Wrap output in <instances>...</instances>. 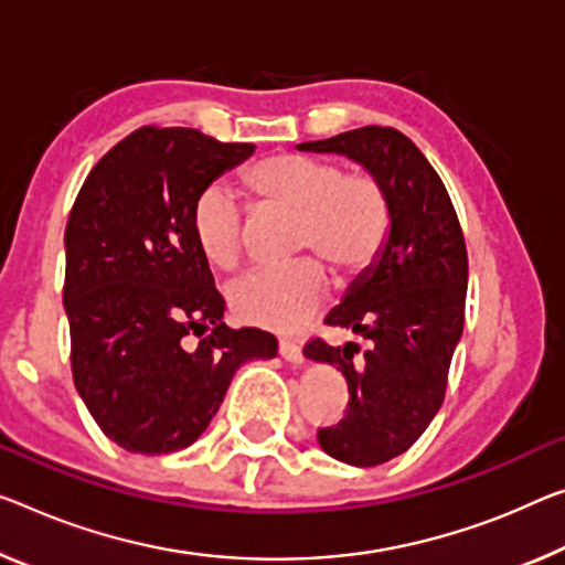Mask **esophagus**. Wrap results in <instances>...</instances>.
Returning a JSON list of instances; mask_svg holds the SVG:
<instances>
[{"label": "esophagus", "mask_w": 565, "mask_h": 565, "mask_svg": "<svg viewBox=\"0 0 565 565\" xmlns=\"http://www.w3.org/2000/svg\"><path fill=\"white\" fill-rule=\"evenodd\" d=\"M280 355H282V361H288L292 369H302V363H306V355H302V351H300V345H295V343H290V341H280Z\"/></svg>", "instance_id": "obj_1"}]
</instances>
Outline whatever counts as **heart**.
<instances>
[{"mask_svg": "<svg viewBox=\"0 0 565 565\" xmlns=\"http://www.w3.org/2000/svg\"><path fill=\"white\" fill-rule=\"evenodd\" d=\"M245 184L265 206L298 216L295 247L312 249L345 277L369 270L386 245L388 199L366 173H345L335 161L288 151L255 163ZM242 227V210L224 184H210L194 199L192 234L210 265L237 267ZM326 295L323 265L302 257L239 277L230 288V306L242 323L290 333L323 306Z\"/></svg>", "mask_w": 565, "mask_h": 565, "instance_id": "heart-1", "label": "heart"}]
</instances>
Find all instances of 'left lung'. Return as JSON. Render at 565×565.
<instances>
[{"label": "left lung", "mask_w": 565, "mask_h": 565, "mask_svg": "<svg viewBox=\"0 0 565 565\" xmlns=\"http://www.w3.org/2000/svg\"><path fill=\"white\" fill-rule=\"evenodd\" d=\"M298 151L345 156L388 199L384 249L326 316L328 326L361 335L366 351L353 359V341L341 349L318 338L302 351L349 384V412L318 431L323 452L353 467L384 465L422 437L445 402L465 328V237L439 173L396 128H355Z\"/></svg>", "instance_id": "1"}]
</instances>
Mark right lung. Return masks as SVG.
I'll list each match as a JSON object with an SVG mask.
<instances>
[{"instance_id":"1","label":"right lung","mask_w":565,"mask_h":565,"mask_svg":"<svg viewBox=\"0 0 565 565\" xmlns=\"http://www.w3.org/2000/svg\"><path fill=\"white\" fill-rule=\"evenodd\" d=\"M253 153L196 128H138L75 199L63 288L73 379L103 434L128 452L194 445L242 363L277 355L273 333L224 326L192 234L194 199Z\"/></svg>"}]
</instances>
